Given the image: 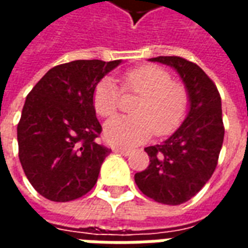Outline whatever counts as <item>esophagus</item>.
I'll return each instance as SVG.
<instances>
[{"label":"esophagus","mask_w":248,"mask_h":248,"mask_svg":"<svg viewBox=\"0 0 248 248\" xmlns=\"http://www.w3.org/2000/svg\"><path fill=\"white\" fill-rule=\"evenodd\" d=\"M114 153H119V154H122V155H129L131 151L129 149H124V147H114L113 149Z\"/></svg>","instance_id":"esophagus-1"}]
</instances>
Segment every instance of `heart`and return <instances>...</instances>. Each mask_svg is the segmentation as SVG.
Masks as SVG:
<instances>
[{"label":"heart","mask_w":248,"mask_h":248,"mask_svg":"<svg viewBox=\"0 0 248 248\" xmlns=\"http://www.w3.org/2000/svg\"><path fill=\"white\" fill-rule=\"evenodd\" d=\"M127 93L142 95L134 108V117H117L105 124V140L110 145L133 147L150 140L154 131L166 135L177 129L188 110V93L182 83L158 66H142L127 71L122 78ZM122 90L111 77L98 82L93 105L101 117L110 118L121 105Z\"/></svg>","instance_id":"b5f03b06"}]
</instances>
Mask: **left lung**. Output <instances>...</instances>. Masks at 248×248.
Here are the masks:
<instances>
[{"instance_id": "left-lung-1", "label": "left lung", "mask_w": 248, "mask_h": 248, "mask_svg": "<svg viewBox=\"0 0 248 248\" xmlns=\"http://www.w3.org/2000/svg\"><path fill=\"white\" fill-rule=\"evenodd\" d=\"M149 61L175 69L190 102L182 124L162 143L146 147L150 165L134 179L146 197L177 206L201 191L215 171L224 137L222 101L215 83L197 63L174 56Z\"/></svg>"}]
</instances>
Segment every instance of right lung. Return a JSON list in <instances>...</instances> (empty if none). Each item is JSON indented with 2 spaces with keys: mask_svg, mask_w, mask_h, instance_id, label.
<instances>
[{
  "mask_svg": "<svg viewBox=\"0 0 248 248\" xmlns=\"http://www.w3.org/2000/svg\"><path fill=\"white\" fill-rule=\"evenodd\" d=\"M121 62L78 60L54 66L26 97L17 126L19 162L46 199L69 202L97 183L111 150L97 142L102 126L93 93Z\"/></svg>",
  "mask_w": 248,
  "mask_h": 248,
  "instance_id": "add662e5",
  "label": "right lung"
}]
</instances>
